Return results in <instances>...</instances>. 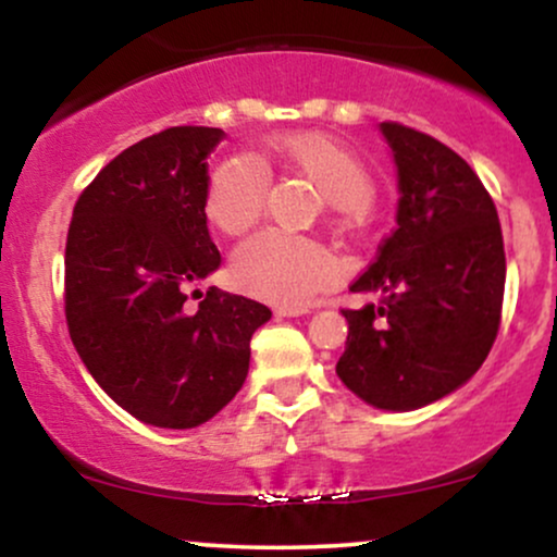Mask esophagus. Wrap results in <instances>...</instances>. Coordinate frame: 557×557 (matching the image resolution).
I'll list each match as a JSON object with an SVG mask.
<instances>
[{"instance_id":"obj_1","label":"esophagus","mask_w":557,"mask_h":557,"mask_svg":"<svg viewBox=\"0 0 557 557\" xmlns=\"http://www.w3.org/2000/svg\"><path fill=\"white\" fill-rule=\"evenodd\" d=\"M309 306H277V314L280 317H300V314H309Z\"/></svg>"}]
</instances>
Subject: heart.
<instances>
[{
  "label": "heart",
  "mask_w": 557,
  "mask_h": 557,
  "mask_svg": "<svg viewBox=\"0 0 557 557\" xmlns=\"http://www.w3.org/2000/svg\"><path fill=\"white\" fill-rule=\"evenodd\" d=\"M264 170L287 172L314 185L330 201V227L343 238H359L367 230L376 190L369 164L327 133L298 131L267 138L257 159L230 154L214 164L203 212L220 233L243 235L261 220L270 196ZM233 277L251 296L296 306L335 285L341 261L317 240L261 230L233 253Z\"/></svg>",
  "instance_id": "obj_1"
}]
</instances>
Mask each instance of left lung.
<instances>
[{
    "mask_svg": "<svg viewBox=\"0 0 557 557\" xmlns=\"http://www.w3.org/2000/svg\"><path fill=\"white\" fill-rule=\"evenodd\" d=\"M400 177L398 225L354 293L337 376L361 400L411 411L461 387L487 359L503 319L505 248L476 172L443 140L382 123Z\"/></svg>",
    "mask_w": 557,
    "mask_h": 557,
    "instance_id": "obj_1",
    "label": "left lung"
}]
</instances>
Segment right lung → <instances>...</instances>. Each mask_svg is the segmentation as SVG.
Returning a JSON list of instances; mask_svg holds the SVG:
<instances>
[{
	"label": "right lung",
	"mask_w": 557,
	"mask_h": 557,
	"mask_svg": "<svg viewBox=\"0 0 557 557\" xmlns=\"http://www.w3.org/2000/svg\"><path fill=\"white\" fill-rule=\"evenodd\" d=\"M225 133L177 125L138 140L83 188L65 243L70 341L110 398L144 424L190 430L235 398L251 335L272 317L259 300L209 287L207 157Z\"/></svg>",
	"instance_id": "obj_1"
}]
</instances>
